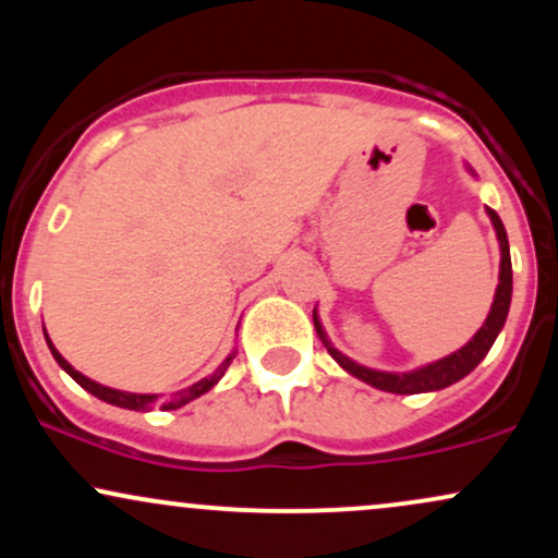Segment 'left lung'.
<instances>
[{
    "instance_id": "1",
    "label": "left lung",
    "mask_w": 558,
    "mask_h": 558,
    "mask_svg": "<svg viewBox=\"0 0 558 558\" xmlns=\"http://www.w3.org/2000/svg\"><path fill=\"white\" fill-rule=\"evenodd\" d=\"M472 172V170H470ZM493 222V230H496L498 246H501V272H498V286H496V296H493L490 312L485 317L483 328H480L475 336L466 341L462 349L453 351V354L444 356V360L425 364V367L412 369V373H383V369H373L364 367V364L349 360V356L341 354L336 345L330 343V338L325 336L323 323H319L317 310H315V330L319 336V341L325 343L328 354L336 360L349 375L360 377L362 383L373 386L377 390H388V393H401V396H412V393H427V390H440L459 383L462 377H466L472 369L477 367L480 362L485 360V354L490 351L493 341L501 332L506 315H509V304H511V254H509V239H506V230L501 217H498L493 209H485Z\"/></svg>"
}]
</instances>
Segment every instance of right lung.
Instances as JSON below:
<instances>
[{
	"label": "right lung",
	"instance_id": "right-lung-1",
	"mask_svg": "<svg viewBox=\"0 0 558 558\" xmlns=\"http://www.w3.org/2000/svg\"><path fill=\"white\" fill-rule=\"evenodd\" d=\"M44 338H47V345H49V351H52L54 362L60 364V367L65 369V373L73 377V380L78 383L81 388H86L88 393L96 396V399L112 403V407L133 409V412H151V409H155V407H159V409H181V407H185V403H189V401H194L202 393H207V390H213L217 383H220V377L226 375V369L230 367V362H233V356H235V351H230V354L226 356V362H222L213 375L202 377V380L194 383V386H189V388H183V390H175V393H170V396H162V393H128V390L107 388V386H101V383L92 380V377L81 375L78 369H75L73 364H70L65 356H62L60 351L54 349V343L49 341L47 330H44Z\"/></svg>",
	"mask_w": 558,
	"mask_h": 558
}]
</instances>
